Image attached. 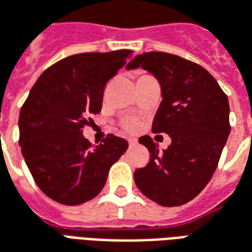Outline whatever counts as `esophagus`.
I'll return each mask as SVG.
<instances>
[{"label": "esophagus", "mask_w": 252, "mask_h": 252, "mask_svg": "<svg viewBox=\"0 0 252 252\" xmlns=\"http://www.w3.org/2000/svg\"><path fill=\"white\" fill-rule=\"evenodd\" d=\"M129 145L130 146H134V145H137V140H135V138H129Z\"/></svg>", "instance_id": "34e87169"}]
</instances>
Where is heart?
I'll return each mask as SVG.
<instances>
[{"instance_id":"b5f03b06","label":"heart","mask_w":252,"mask_h":252,"mask_svg":"<svg viewBox=\"0 0 252 252\" xmlns=\"http://www.w3.org/2000/svg\"><path fill=\"white\" fill-rule=\"evenodd\" d=\"M125 127L127 130H135L138 127V122L134 121V119H129V121H126V123H125Z\"/></svg>"}]
</instances>
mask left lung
<instances>
[{
    "mask_svg": "<svg viewBox=\"0 0 252 252\" xmlns=\"http://www.w3.org/2000/svg\"><path fill=\"white\" fill-rule=\"evenodd\" d=\"M137 67L158 78L163 100L152 131L168 134L172 142L158 152L149 135L141 137L151 158L135 169L134 182L158 205L180 206L202 191L217 168L231 131L228 97L206 69L178 55L144 53L126 66Z\"/></svg>",
    "mask_w": 252,
    "mask_h": 252,
    "instance_id": "8db88e82",
    "label": "left lung"
}]
</instances>
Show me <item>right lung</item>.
<instances>
[{
    "mask_svg": "<svg viewBox=\"0 0 252 252\" xmlns=\"http://www.w3.org/2000/svg\"><path fill=\"white\" fill-rule=\"evenodd\" d=\"M130 55L118 50L58 61L40 74L21 107V153L37 187L57 202L80 205L96 197L129 146L114 134L92 146L83 129L89 115L101 111L106 84Z\"/></svg>",
    "mask_w": 252,
    "mask_h": 252,
    "instance_id": "1",
    "label": "right lung"
}]
</instances>
